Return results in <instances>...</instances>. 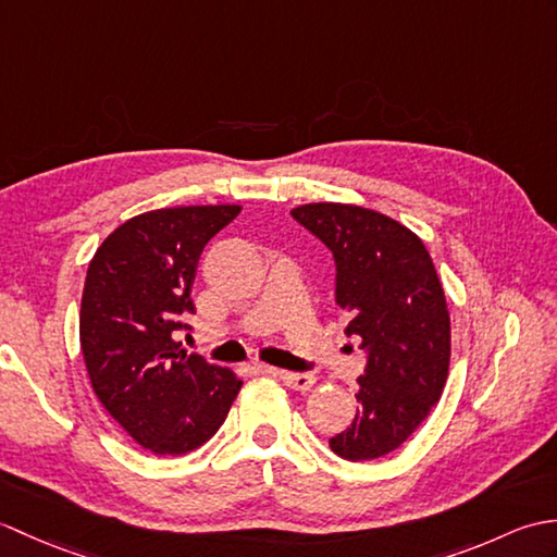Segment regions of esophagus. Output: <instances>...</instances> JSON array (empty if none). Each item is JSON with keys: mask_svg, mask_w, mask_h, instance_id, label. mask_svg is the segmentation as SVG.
I'll list each match as a JSON object with an SVG mask.
<instances>
[{"mask_svg": "<svg viewBox=\"0 0 557 557\" xmlns=\"http://www.w3.org/2000/svg\"><path fill=\"white\" fill-rule=\"evenodd\" d=\"M282 383L294 389H311L315 385V377L311 373H294V371H277Z\"/></svg>", "mask_w": 557, "mask_h": 557, "instance_id": "1", "label": "esophagus"}]
</instances>
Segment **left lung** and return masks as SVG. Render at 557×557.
<instances>
[{"label": "left lung", "instance_id": "1", "mask_svg": "<svg viewBox=\"0 0 557 557\" xmlns=\"http://www.w3.org/2000/svg\"><path fill=\"white\" fill-rule=\"evenodd\" d=\"M292 218L333 251L335 299L366 351L357 417L330 449L349 461L385 457L429 417L447 381L449 313L435 265L419 236L383 212L309 203Z\"/></svg>", "mask_w": 557, "mask_h": 557}]
</instances>
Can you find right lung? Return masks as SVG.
<instances>
[{"instance_id":"add662e5","label":"right lung","mask_w":557,"mask_h":557,"mask_svg":"<svg viewBox=\"0 0 557 557\" xmlns=\"http://www.w3.org/2000/svg\"><path fill=\"white\" fill-rule=\"evenodd\" d=\"M242 206L150 210L116 227L92 256L81 299V351L92 393L152 455L200 447L242 389L234 371L186 357L174 330L196 313L191 285L206 244Z\"/></svg>"}]
</instances>
